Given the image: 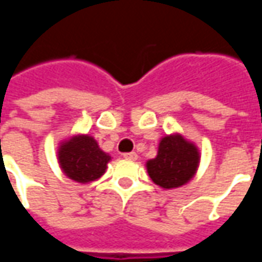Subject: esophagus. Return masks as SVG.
I'll return each instance as SVG.
<instances>
[{
    "label": "esophagus",
    "mask_w": 262,
    "mask_h": 262,
    "mask_svg": "<svg viewBox=\"0 0 262 262\" xmlns=\"http://www.w3.org/2000/svg\"><path fill=\"white\" fill-rule=\"evenodd\" d=\"M123 157H125L126 160H132V161H136V160L139 159V156H137L135 151H132V153H125L123 154Z\"/></svg>",
    "instance_id": "1"
}]
</instances>
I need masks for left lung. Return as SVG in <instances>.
I'll return each mask as SVG.
<instances>
[{"mask_svg":"<svg viewBox=\"0 0 262 262\" xmlns=\"http://www.w3.org/2000/svg\"><path fill=\"white\" fill-rule=\"evenodd\" d=\"M199 161L201 153L196 144L180 133H172L160 140L157 156L148 160L146 168L156 185L164 189H174L192 180Z\"/></svg>","mask_w":262,"mask_h":262,"instance_id":"left-lung-1","label":"left lung"}]
</instances>
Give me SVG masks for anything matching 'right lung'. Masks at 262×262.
Listing matches in <instances>:
<instances>
[{
    "instance_id": "right-lung-1",
    "label": "right lung",
    "mask_w": 262,
    "mask_h": 262,
    "mask_svg": "<svg viewBox=\"0 0 262 262\" xmlns=\"http://www.w3.org/2000/svg\"><path fill=\"white\" fill-rule=\"evenodd\" d=\"M57 160L66 177L80 184H88L105 174L111 156L101 150L97 140L90 135H74L60 143Z\"/></svg>"
}]
</instances>
